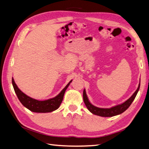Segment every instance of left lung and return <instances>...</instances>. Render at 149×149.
Wrapping results in <instances>:
<instances>
[{"mask_svg": "<svg viewBox=\"0 0 149 149\" xmlns=\"http://www.w3.org/2000/svg\"><path fill=\"white\" fill-rule=\"evenodd\" d=\"M139 87H140V84H139V86L138 87L137 90L131 96V97L127 100V101H125V102L120 105H116L114 106V107H113L109 109L99 108L92 105L89 102V100H88V98L86 93V90L85 89L84 90V92H83L84 102L85 103V105H86L87 108L88 109V110L94 114L98 115V116H102V117H112L114 116H116V115H118L123 113L124 111H125L129 107V106L131 105L132 102L134 101V100L135 99L136 95H137V93L139 89Z\"/></svg>", "mask_w": 149, "mask_h": 149, "instance_id": "8db88e82", "label": "left lung"}]
</instances>
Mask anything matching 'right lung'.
<instances>
[{
    "instance_id": "right-lung-1",
    "label": "right lung",
    "mask_w": 149,
    "mask_h": 149,
    "mask_svg": "<svg viewBox=\"0 0 149 149\" xmlns=\"http://www.w3.org/2000/svg\"><path fill=\"white\" fill-rule=\"evenodd\" d=\"M71 81L72 80L69 81V84L60 93L59 95H58L53 98L44 100V101H39V100L33 99L25 95L18 88L13 78H12V84H13L15 92L16 93L18 98L24 107L32 112H35V113H45L55 111L60 107V104L62 102L65 90L69 86V84H71Z\"/></svg>"
}]
</instances>
